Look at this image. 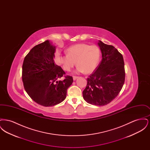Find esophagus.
I'll return each mask as SVG.
<instances>
[{"label":"esophagus","mask_w":150,"mask_h":150,"mask_svg":"<svg viewBox=\"0 0 150 150\" xmlns=\"http://www.w3.org/2000/svg\"><path fill=\"white\" fill-rule=\"evenodd\" d=\"M78 78V76H73V80H75L76 79H77Z\"/></svg>","instance_id":"34e87169"}]
</instances>
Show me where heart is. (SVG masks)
<instances>
[{"label": "heart", "instance_id": "obj_1", "mask_svg": "<svg viewBox=\"0 0 150 150\" xmlns=\"http://www.w3.org/2000/svg\"><path fill=\"white\" fill-rule=\"evenodd\" d=\"M66 52L67 54L59 58L60 64L66 71H70L76 62L77 72L88 74L94 71L99 64L100 53L96 45L78 44L70 47Z\"/></svg>", "mask_w": 150, "mask_h": 150}]
</instances>
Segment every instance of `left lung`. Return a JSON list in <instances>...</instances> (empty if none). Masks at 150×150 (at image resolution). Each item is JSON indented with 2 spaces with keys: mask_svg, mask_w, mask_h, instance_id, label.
Masks as SVG:
<instances>
[{
  "mask_svg": "<svg viewBox=\"0 0 150 150\" xmlns=\"http://www.w3.org/2000/svg\"><path fill=\"white\" fill-rule=\"evenodd\" d=\"M98 45L102 59L96 70L87 79L83 92L84 100L95 106H104L115 98L125 81L123 57L114 46L100 40Z\"/></svg>",
  "mask_w": 150,
  "mask_h": 150,
  "instance_id": "left-lung-1",
  "label": "left lung"
}]
</instances>
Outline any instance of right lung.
<instances>
[{
	"instance_id": "1",
	"label": "right lung",
	"mask_w": 150,
	"mask_h": 150,
	"mask_svg": "<svg viewBox=\"0 0 150 150\" xmlns=\"http://www.w3.org/2000/svg\"><path fill=\"white\" fill-rule=\"evenodd\" d=\"M56 47L50 40L36 45L25 57L22 65L24 88L31 98L45 107L64 101L67 90L73 82L72 76H65L62 68L55 64Z\"/></svg>"
}]
</instances>
